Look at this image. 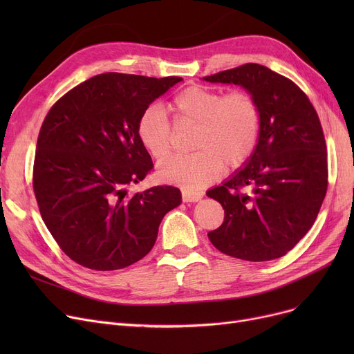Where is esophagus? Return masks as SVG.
<instances>
[{"label": "esophagus", "mask_w": 354, "mask_h": 354, "mask_svg": "<svg viewBox=\"0 0 354 354\" xmlns=\"http://www.w3.org/2000/svg\"><path fill=\"white\" fill-rule=\"evenodd\" d=\"M202 196H203V194H201V192H194V191H189V189L182 191V201L183 202H198Z\"/></svg>", "instance_id": "obj_1"}]
</instances>
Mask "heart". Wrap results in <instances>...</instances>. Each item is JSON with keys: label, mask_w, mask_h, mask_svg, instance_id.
I'll list each match as a JSON object with an SVG mask.
<instances>
[{"label": "heart", "mask_w": 354, "mask_h": 354, "mask_svg": "<svg viewBox=\"0 0 354 354\" xmlns=\"http://www.w3.org/2000/svg\"><path fill=\"white\" fill-rule=\"evenodd\" d=\"M176 124H196L191 155L172 156L159 163L163 182L185 188H202L215 182L222 166L236 169L254 153L261 133V107L248 90L227 95L214 88L189 86L169 103ZM138 136L152 158L160 160L172 152L175 132L165 110L152 104L138 122Z\"/></svg>", "instance_id": "heart-1"}]
</instances>
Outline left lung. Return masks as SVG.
<instances>
[{
	"instance_id": "8db88e82",
	"label": "left lung",
	"mask_w": 354,
	"mask_h": 354,
	"mask_svg": "<svg viewBox=\"0 0 354 354\" xmlns=\"http://www.w3.org/2000/svg\"><path fill=\"white\" fill-rule=\"evenodd\" d=\"M203 80L244 87L263 115L258 145L244 169L207 192L225 211L208 238L234 258H280L313 227L327 192V151L317 111L294 82L261 64L247 63Z\"/></svg>"
}]
</instances>
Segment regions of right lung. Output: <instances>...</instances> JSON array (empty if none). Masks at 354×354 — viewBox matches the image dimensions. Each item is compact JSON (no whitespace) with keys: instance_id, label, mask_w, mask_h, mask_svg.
I'll use <instances>...</instances> for the list:
<instances>
[{"instance_id":"right-lung-1","label":"right lung","mask_w":354,"mask_h":354,"mask_svg":"<svg viewBox=\"0 0 354 354\" xmlns=\"http://www.w3.org/2000/svg\"><path fill=\"white\" fill-rule=\"evenodd\" d=\"M180 77L104 73L68 90L41 124L32 169L40 214L74 263L96 271L135 264L155 245L175 187L130 194L153 169L138 136L143 110Z\"/></svg>"}]
</instances>
